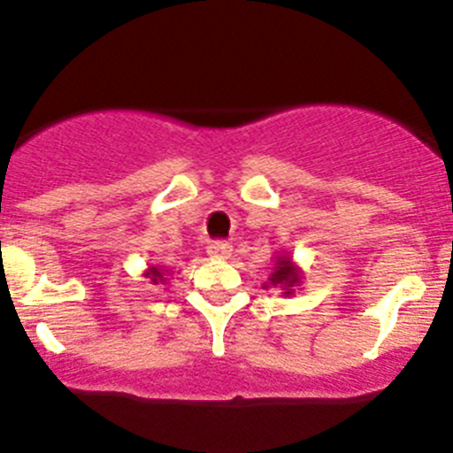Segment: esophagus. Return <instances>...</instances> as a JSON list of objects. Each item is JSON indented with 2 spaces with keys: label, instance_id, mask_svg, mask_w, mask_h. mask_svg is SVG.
<instances>
[{
  "label": "esophagus",
  "instance_id": "1",
  "mask_svg": "<svg viewBox=\"0 0 453 453\" xmlns=\"http://www.w3.org/2000/svg\"><path fill=\"white\" fill-rule=\"evenodd\" d=\"M232 254V245L227 243V241H212V243L208 245V256L210 258H227V256Z\"/></svg>",
  "mask_w": 453,
  "mask_h": 453
}]
</instances>
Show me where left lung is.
Returning <instances> with one entry per match:
<instances>
[{
	"label": "left lung",
	"mask_w": 453,
	"mask_h": 453,
	"mask_svg": "<svg viewBox=\"0 0 453 453\" xmlns=\"http://www.w3.org/2000/svg\"><path fill=\"white\" fill-rule=\"evenodd\" d=\"M300 280H303V273L296 267L294 260L289 256H276V267H273V273L265 282V289L267 287H280L282 294L291 296L296 287L300 285Z\"/></svg>",
	"instance_id": "8db88e82"
}]
</instances>
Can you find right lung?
Here are the masks:
<instances>
[{"instance_id":"1","label":"right lung","mask_w":453,"mask_h":453,"mask_svg":"<svg viewBox=\"0 0 453 453\" xmlns=\"http://www.w3.org/2000/svg\"><path fill=\"white\" fill-rule=\"evenodd\" d=\"M166 273H168V269H162V267H149L144 272V276L149 278L150 282H153V285H159V282H166Z\"/></svg>"}]
</instances>
